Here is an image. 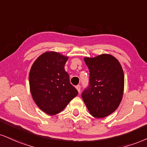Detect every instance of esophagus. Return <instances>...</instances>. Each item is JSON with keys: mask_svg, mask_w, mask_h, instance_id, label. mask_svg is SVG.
I'll return each mask as SVG.
<instances>
[{"mask_svg": "<svg viewBox=\"0 0 147 147\" xmlns=\"http://www.w3.org/2000/svg\"><path fill=\"white\" fill-rule=\"evenodd\" d=\"M76 88H77V91H78L79 92H80V91H81V86H80V85H77V86H76Z\"/></svg>", "mask_w": 147, "mask_h": 147, "instance_id": "34e87169", "label": "esophagus"}]
</instances>
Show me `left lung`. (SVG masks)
Returning <instances> with one entry per match:
<instances>
[{
	"mask_svg": "<svg viewBox=\"0 0 147 147\" xmlns=\"http://www.w3.org/2000/svg\"><path fill=\"white\" fill-rule=\"evenodd\" d=\"M84 61L90 77L81 96L92 116L104 118L114 112L121 102L125 81L123 68L114 57L107 54L85 57Z\"/></svg>",
	"mask_w": 147,
	"mask_h": 147,
	"instance_id": "8db88e82",
	"label": "left lung"
}]
</instances>
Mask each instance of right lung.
<instances>
[{
    "label": "right lung",
    "instance_id": "add662e5",
    "mask_svg": "<svg viewBox=\"0 0 147 147\" xmlns=\"http://www.w3.org/2000/svg\"><path fill=\"white\" fill-rule=\"evenodd\" d=\"M68 57L53 51L46 52L35 61L29 72L31 95L36 105L49 115L63 110L78 91L65 71Z\"/></svg>",
    "mask_w": 147,
    "mask_h": 147
}]
</instances>
